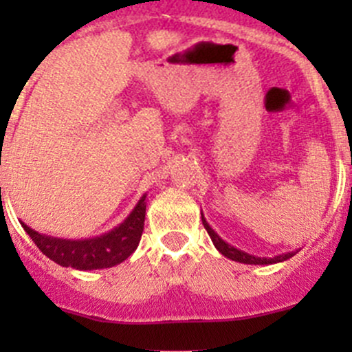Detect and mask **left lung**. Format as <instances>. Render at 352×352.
<instances>
[{
	"mask_svg": "<svg viewBox=\"0 0 352 352\" xmlns=\"http://www.w3.org/2000/svg\"><path fill=\"white\" fill-rule=\"evenodd\" d=\"M202 225H204L206 232H208L209 236H211V240H212V243H214V247L218 248V250L221 252V254L225 255V257L232 258V261H236V262H242V264H274V262L286 261V258L293 257V255H294V252H289V254L278 255V257H274V258L254 257V255L245 254V252L239 250V248H235V247H232V245L223 242V240L218 236V233H214V230L209 228V225H208V223H206L204 218H202Z\"/></svg>",
	"mask_w": 352,
	"mask_h": 352,
	"instance_id": "left-lung-1",
	"label": "left lung"
}]
</instances>
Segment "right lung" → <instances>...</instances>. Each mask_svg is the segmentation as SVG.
Returning a JSON list of instances; mask_svg holds the SVG:
<instances>
[{
	"mask_svg": "<svg viewBox=\"0 0 352 352\" xmlns=\"http://www.w3.org/2000/svg\"><path fill=\"white\" fill-rule=\"evenodd\" d=\"M146 202L144 197L138 202L126 221L104 236L90 240H61L41 235L22 225L38 250L63 267H74L80 271L107 269L126 261L138 248L144 230Z\"/></svg>",
	"mask_w": 352,
	"mask_h": 352,
	"instance_id": "1",
	"label": "right lung"
}]
</instances>
